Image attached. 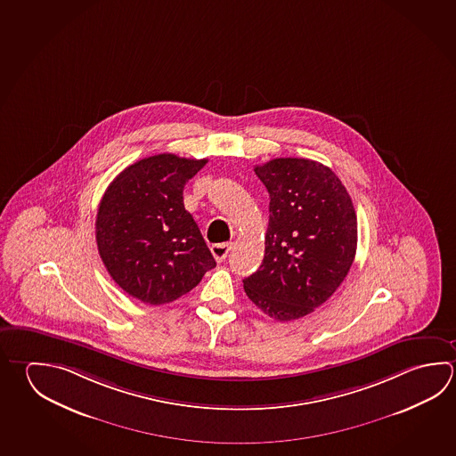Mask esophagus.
Segmentation results:
<instances>
[{
    "mask_svg": "<svg viewBox=\"0 0 456 456\" xmlns=\"http://www.w3.org/2000/svg\"><path fill=\"white\" fill-rule=\"evenodd\" d=\"M210 250H212V254H214L216 262L222 264V262H224V258L228 257V254H230V250H232V244H228V242L214 244Z\"/></svg>",
    "mask_w": 456,
    "mask_h": 456,
    "instance_id": "34e87169",
    "label": "esophagus"
}]
</instances>
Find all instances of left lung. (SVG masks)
Segmentation results:
<instances>
[{
  "label": "left lung",
  "instance_id": "8db88e82",
  "mask_svg": "<svg viewBox=\"0 0 456 456\" xmlns=\"http://www.w3.org/2000/svg\"><path fill=\"white\" fill-rule=\"evenodd\" d=\"M254 172L270 194L265 256L244 290L278 322L308 315L346 280L356 252L352 199L330 167L280 158Z\"/></svg>",
  "mask_w": 456,
  "mask_h": 456
}]
</instances>
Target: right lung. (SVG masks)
Masks as SVG:
<instances>
[{
    "mask_svg": "<svg viewBox=\"0 0 456 456\" xmlns=\"http://www.w3.org/2000/svg\"><path fill=\"white\" fill-rule=\"evenodd\" d=\"M208 159L158 154L141 159L101 199L96 242L109 274L142 304L162 305L196 288L216 265L183 204L184 184Z\"/></svg>",
    "mask_w": 456,
    "mask_h": 456,
    "instance_id": "right-lung-1",
    "label": "right lung"
}]
</instances>
